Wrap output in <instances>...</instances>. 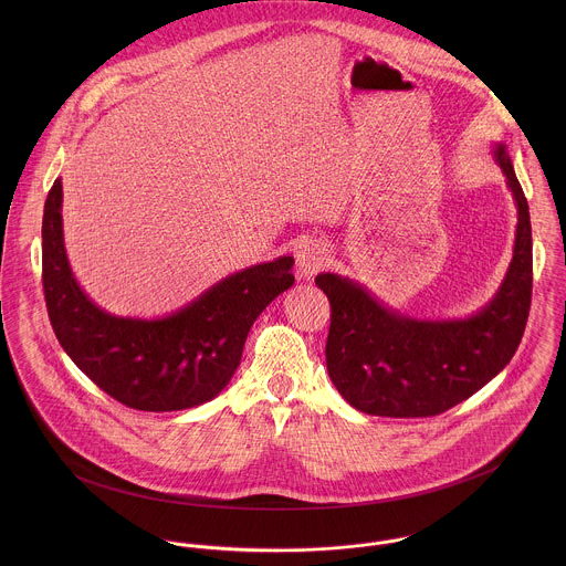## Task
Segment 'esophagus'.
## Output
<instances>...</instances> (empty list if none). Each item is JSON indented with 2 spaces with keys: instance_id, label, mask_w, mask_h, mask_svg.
<instances>
[{
  "instance_id": "obj_1",
  "label": "esophagus",
  "mask_w": 566,
  "mask_h": 566,
  "mask_svg": "<svg viewBox=\"0 0 566 566\" xmlns=\"http://www.w3.org/2000/svg\"><path fill=\"white\" fill-rule=\"evenodd\" d=\"M326 263H328V254H326L323 243H301V248L296 252V276L301 281H310L326 268Z\"/></svg>"
}]
</instances>
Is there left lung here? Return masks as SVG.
I'll use <instances>...</instances> for the list:
<instances>
[{"label": "left lung", "mask_w": 566, "mask_h": 566, "mask_svg": "<svg viewBox=\"0 0 566 566\" xmlns=\"http://www.w3.org/2000/svg\"><path fill=\"white\" fill-rule=\"evenodd\" d=\"M492 155L518 222L507 272L480 312L420 321L388 307L348 276H316L331 303L326 370L355 409L390 418L442 413L482 390L516 353L532 303V224L505 144L496 142Z\"/></svg>", "instance_id": "8db88e82"}]
</instances>
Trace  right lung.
I'll return each mask as SVG.
<instances>
[{
    "mask_svg": "<svg viewBox=\"0 0 566 566\" xmlns=\"http://www.w3.org/2000/svg\"><path fill=\"white\" fill-rule=\"evenodd\" d=\"M43 290L52 328L82 373L115 401L178 411L216 399L242 361L259 314L294 285V256L243 268L161 318L115 316L76 281L63 233V182L43 211Z\"/></svg>",
    "mask_w": 566,
    "mask_h": 566,
    "instance_id": "obj_1",
    "label": "right lung"
}]
</instances>
